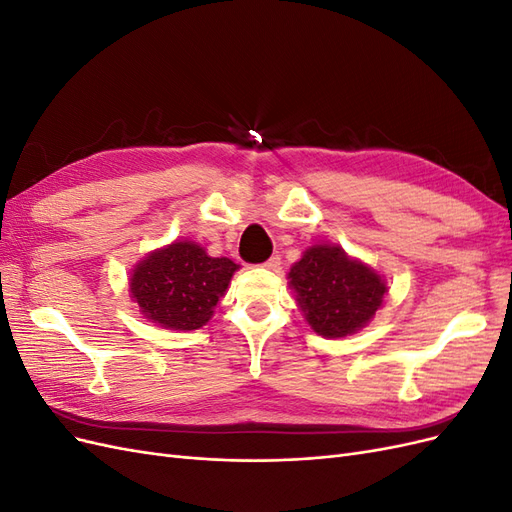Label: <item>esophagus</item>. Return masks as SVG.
I'll return each mask as SVG.
<instances>
[{
	"label": "esophagus",
	"mask_w": 512,
	"mask_h": 512,
	"mask_svg": "<svg viewBox=\"0 0 512 512\" xmlns=\"http://www.w3.org/2000/svg\"><path fill=\"white\" fill-rule=\"evenodd\" d=\"M280 265H282V258L280 256H271L267 262H262V269H269V271H275V269H280Z\"/></svg>",
	"instance_id": "1"
}]
</instances>
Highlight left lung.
Listing matches in <instances>:
<instances>
[{
	"label": "left lung",
	"mask_w": 512,
	"mask_h": 512,
	"mask_svg": "<svg viewBox=\"0 0 512 512\" xmlns=\"http://www.w3.org/2000/svg\"><path fill=\"white\" fill-rule=\"evenodd\" d=\"M303 318L314 333L337 339L359 333L389 294V282L335 243H316L288 271Z\"/></svg>",
	"instance_id": "obj_1"
}]
</instances>
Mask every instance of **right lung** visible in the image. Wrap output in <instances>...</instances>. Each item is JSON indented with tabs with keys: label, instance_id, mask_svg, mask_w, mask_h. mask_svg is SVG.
<instances>
[{
	"label": "right lung",
	"instance_id": "add662e5",
	"mask_svg": "<svg viewBox=\"0 0 512 512\" xmlns=\"http://www.w3.org/2000/svg\"><path fill=\"white\" fill-rule=\"evenodd\" d=\"M237 269L230 258H213L196 241L177 239L136 262L130 299L158 327L194 331L213 318Z\"/></svg>",
	"mask_w": 512,
	"mask_h": 512
}]
</instances>
